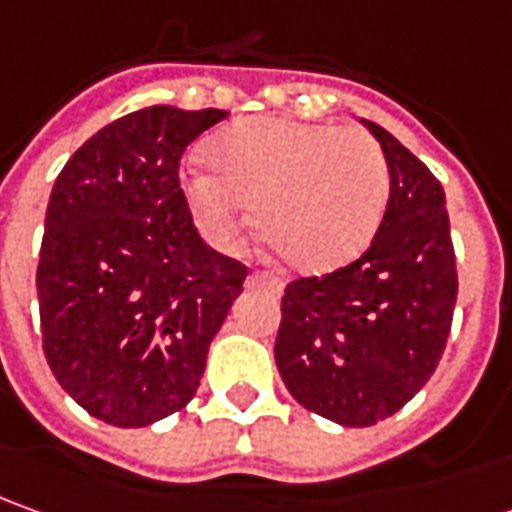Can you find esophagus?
<instances>
[{
    "instance_id": "esophagus-1",
    "label": "esophagus",
    "mask_w": 512,
    "mask_h": 512,
    "mask_svg": "<svg viewBox=\"0 0 512 512\" xmlns=\"http://www.w3.org/2000/svg\"><path fill=\"white\" fill-rule=\"evenodd\" d=\"M249 283H252V286H263V289H269V291L283 289V283H280L272 272H252L249 274Z\"/></svg>"
}]
</instances>
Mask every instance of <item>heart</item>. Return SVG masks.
<instances>
[{
  "label": "heart",
  "instance_id": "1",
  "mask_svg": "<svg viewBox=\"0 0 512 512\" xmlns=\"http://www.w3.org/2000/svg\"><path fill=\"white\" fill-rule=\"evenodd\" d=\"M209 169H186L184 195L201 232L232 246L255 209L260 238L300 272H328L377 235L391 175L360 127L249 118L206 147Z\"/></svg>",
  "mask_w": 512,
  "mask_h": 512
}]
</instances>
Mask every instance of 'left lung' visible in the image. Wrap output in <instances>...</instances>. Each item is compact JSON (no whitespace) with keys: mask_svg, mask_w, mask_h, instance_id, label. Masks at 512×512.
Instances as JSON below:
<instances>
[{"mask_svg":"<svg viewBox=\"0 0 512 512\" xmlns=\"http://www.w3.org/2000/svg\"><path fill=\"white\" fill-rule=\"evenodd\" d=\"M365 127L391 175L377 235L343 269L291 280L274 340L291 397L345 428L394 416L431 379L459 291L445 189L388 130Z\"/></svg>","mask_w":512,"mask_h":512,"instance_id":"obj_1","label":"left lung"}]
</instances>
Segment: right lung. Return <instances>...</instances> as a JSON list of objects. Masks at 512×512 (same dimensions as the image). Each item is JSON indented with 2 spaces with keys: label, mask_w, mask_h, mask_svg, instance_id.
<instances>
[{
  "label": "right lung",
  "mask_w": 512,
  "mask_h": 512,
  "mask_svg": "<svg viewBox=\"0 0 512 512\" xmlns=\"http://www.w3.org/2000/svg\"><path fill=\"white\" fill-rule=\"evenodd\" d=\"M226 110L144 107L84 141L47 203L36 269L42 348L90 416L144 428L195 397L249 269L209 249L181 155Z\"/></svg>",
  "instance_id": "1"
}]
</instances>
